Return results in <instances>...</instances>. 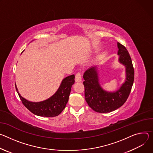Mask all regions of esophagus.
Here are the masks:
<instances>
[{
    "instance_id": "34e87169",
    "label": "esophagus",
    "mask_w": 153,
    "mask_h": 153,
    "mask_svg": "<svg viewBox=\"0 0 153 153\" xmlns=\"http://www.w3.org/2000/svg\"><path fill=\"white\" fill-rule=\"evenodd\" d=\"M81 75L79 72H78L75 75V82H81Z\"/></svg>"
}]
</instances>
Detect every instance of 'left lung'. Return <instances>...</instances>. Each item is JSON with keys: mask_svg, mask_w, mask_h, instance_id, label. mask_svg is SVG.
Returning <instances> with one entry per match:
<instances>
[{"mask_svg": "<svg viewBox=\"0 0 153 153\" xmlns=\"http://www.w3.org/2000/svg\"><path fill=\"white\" fill-rule=\"evenodd\" d=\"M118 61L126 67V79L121 87L114 92H108L101 87L97 65L84 74V95L88 105L100 113H108L121 107L127 100L134 79V70L131 56L125 46L117 42Z\"/></svg>", "mask_w": 153, "mask_h": 153, "instance_id": "1", "label": "left lung"}]
</instances>
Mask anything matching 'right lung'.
<instances>
[{
  "label": "right lung",
  "instance_id": "right-lung-1",
  "mask_svg": "<svg viewBox=\"0 0 153 153\" xmlns=\"http://www.w3.org/2000/svg\"><path fill=\"white\" fill-rule=\"evenodd\" d=\"M74 82V75L65 77L62 79L59 88L53 95L40 102H31L25 99L19 93L16 84L15 86L23 105L31 112L41 117H53L60 114L65 108L69 100L72 86Z\"/></svg>",
  "mask_w": 153,
  "mask_h": 153
}]
</instances>
